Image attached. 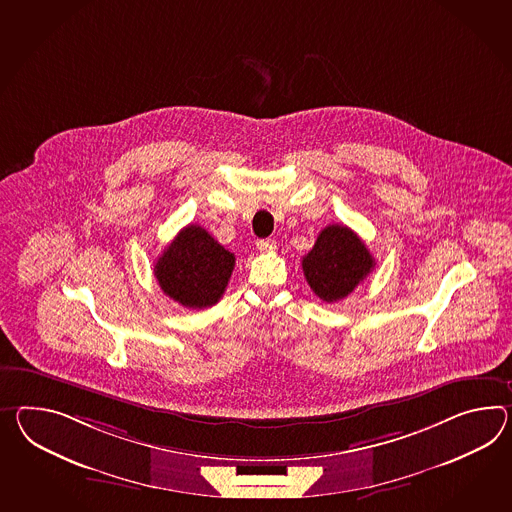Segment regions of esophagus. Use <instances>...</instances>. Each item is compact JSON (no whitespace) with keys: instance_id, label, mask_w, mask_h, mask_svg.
<instances>
[{"instance_id":"34e87169","label":"esophagus","mask_w":512,"mask_h":512,"mask_svg":"<svg viewBox=\"0 0 512 512\" xmlns=\"http://www.w3.org/2000/svg\"><path fill=\"white\" fill-rule=\"evenodd\" d=\"M257 248H259V251H262V253H272V251L277 250V242L272 240V238H262V240L257 242Z\"/></svg>"}]
</instances>
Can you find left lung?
Listing matches in <instances>:
<instances>
[{
    "instance_id": "1",
    "label": "left lung",
    "mask_w": 512,
    "mask_h": 512,
    "mask_svg": "<svg viewBox=\"0 0 512 512\" xmlns=\"http://www.w3.org/2000/svg\"><path fill=\"white\" fill-rule=\"evenodd\" d=\"M312 292L325 303L344 300L374 270L375 259L346 225H327L301 261Z\"/></svg>"
}]
</instances>
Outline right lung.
<instances>
[{"label": "right lung", "mask_w": 512, "mask_h": 512, "mask_svg": "<svg viewBox=\"0 0 512 512\" xmlns=\"http://www.w3.org/2000/svg\"><path fill=\"white\" fill-rule=\"evenodd\" d=\"M235 268V255L201 227L190 224L164 248L153 274L168 298L187 309L218 303Z\"/></svg>", "instance_id": "1"}]
</instances>
